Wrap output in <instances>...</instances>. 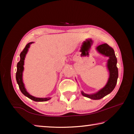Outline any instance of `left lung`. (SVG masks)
Returning <instances> with one entry per match:
<instances>
[{
  "mask_svg": "<svg viewBox=\"0 0 134 134\" xmlns=\"http://www.w3.org/2000/svg\"><path fill=\"white\" fill-rule=\"evenodd\" d=\"M96 49L99 53L102 55L109 57L107 67L109 71V77L105 87L97 92L96 93L88 94L81 92L83 96L93 100H99L113 91L116 86L118 77V70L116 66L117 58L115 52L112 47L107 44H103L97 47Z\"/></svg>",
  "mask_w": 134,
  "mask_h": 134,
  "instance_id": "1",
  "label": "left lung"
}]
</instances>
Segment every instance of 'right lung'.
<instances>
[{
  "mask_svg": "<svg viewBox=\"0 0 134 134\" xmlns=\"http://www.w3.org/2000/svg\"><path fill=\"white\" fill-rule=\"evenodd\" d=\"M33 42H29L27 44L25 48L23 49L21 54H20V61L17 64V71L16 73V81L19 85V87L21 90V92L23 93L25 96L28 97L31 100L35 102H45L51 99V97H45V98H39V97H35L34 96H32L30 94H29L28 92L26 90V89L25 88L24 84L23 83V80H22V72L24 71V60L25 55L28 51V48H29V46L31 44H32Z\"/></svg>",
  "mask_w": 134,
  "mask_h": 134,
  "instance_id": "1",
  "label": "right lung"
}]
</instances>
